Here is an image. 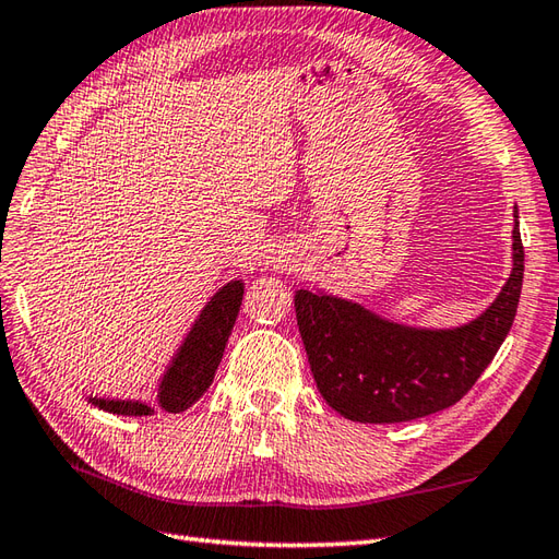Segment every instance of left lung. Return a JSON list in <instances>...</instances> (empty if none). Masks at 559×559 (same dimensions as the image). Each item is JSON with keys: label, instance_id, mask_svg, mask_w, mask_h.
Here are the masks:
<instances>
[{"label": "left lung", "instance_id": "obj_1", "mask_svg": "<svg viewBox=\"0 0 559 559\" xmlns=\"http://www.w3.org/2000/svg\"><path fill=\"white\" fill-rule=\"evenodd\" d=\"M512 239L514 267L500 296L480 318L454 330L404 328L358 304L296 292V322L322 400L358 424H402L462 400L516 316L524 282L519 222Z\"/></svg>", "mask_w": 559, "mask_h": 559}]
</instances>
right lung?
Masks as SVG:
<instances>
[{
	"instance_id": "add662e5",
	"label": "right lung",
	"mask_w": 559,
	"mask_h": 559,
	"mask_svg": "<svg viewBox=\"0 0 559 559\" xmlns=\"http://www.w3.org/2000/svg\"><path fill=\"white\" fill-rule=\"evenodd\" d=\"M243 299V284L229 282L222 287L203 308L201 318L195 320L189 337L181 344L175 361H171L167 376L159 382V406L169 414L186 412L193 406L205 390L213 384L215 370L225 354L227 340L237 322ZM95 406L119 416H151L153 408L141 402L121 400H91Z\"/></svg>"
}]
</instances>
